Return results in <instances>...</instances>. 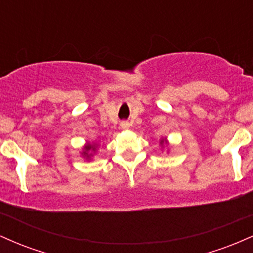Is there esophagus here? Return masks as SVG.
Returning a JSON list of instances; mask_svg holds the SVG:
<instances>
[{"instance_id":"1","label":"esophagus","mask_w":253,"mask_h":253,"mask_svg":"<svg viewBox=\"0 0 253 253\" xmlns=\"http://www.w3.org/2000/svg\"><path fill=\"white\" fill-rule=\"evenodd\" d=\"M120 127H121V128H123V129H128V128H129V124L127 123V121H121Z\"/></svg>"}]
</instances>
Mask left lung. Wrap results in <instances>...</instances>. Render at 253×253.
<instances>
[{"instance_id": "obj_1", "label": "left lung", "mask_w": 253, "mask_h": 253, "mask_svg": "<svg viewBox=\"0 0 253 253\" xmlns=\"http://www.w3.org/2000/svg\"><path fill=\"white\" fill-rule=\"evenodd\" d=\"M164 143H167V141H165V140H164V139H162V140H161V144H162V145H163Z\"/></svg>"}]
</instances>
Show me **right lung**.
<instances>
[{
  "label": "right lung",
  "mask_w": 253,
  "mask_h": 253,
  "mask_svg": "<svg viewBox=\"0 0 253 253\" xmlns=\"http://www.w3.org/2000/svg\"><path fill=\"white\" fill-rule=\"evenodd\" d=\"M96 150V147H95V145H91V144H86L85 146L83 147V152H82V156L85 157L86 159H89L90 157L92 156V151Z\"/></svg>",
  "instance_id": "obj_1"
}]
</instances>
